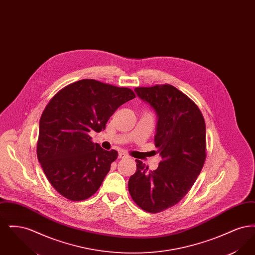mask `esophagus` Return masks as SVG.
<instances>
[{
  "label": "esophagus",
  "mask_w": 255,
  "mask_h": 255,
  "mask_svg": "<svg viewBox=\"0 0 255 255\" xmlns=\"http://www.w3.org/2000/svg\"><path fill=\"white\" fill-rule=\"evenodd\" d=\"M119 158H129V156L127 155V154H125V153H120L119 154Z\"/></svg>",
  "instance_id": "esophagus-1"
}]
</instances>
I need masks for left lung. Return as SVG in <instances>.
Returning <instances> with one entry per match:
<instances>
[{
  "instance_id": "left-lung-1",
  "label": "left lung",
  "mask_w": 255,
  "mask_h": 255,
  "mask_svg": "<svg viewBox=\"0 0 255 255\" xmlns=\"http://www.w3.org/2000/svg\"><path fill=\"white\" fill-rule=\"evenodd\" d=\"M135 94L158 118L155 145L161 161L148 170L135 159L128 189L133 202L150 213L178 204L190 190L206 160V123L194 102L172 85L135 88Z\"/></svg>"
}]
</instances>
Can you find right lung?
Here are the masks:
<instances>
[{
  "mask_svg": "<svg viewBox=\"0 0 255 255\" xmlns=\"http://www.w3.org/2000/svg\"><path fill=\"white\" fill-rule=\"evenodd\" d=\"M133 91L82 79L49 100L39 122L37 157L54 189L72 201L95 194L118 158L94 143L89 133L100 132Z\"/></svg>",
  "mask_w": 255,
  "mask_h": 255,
  "instance_id": "1",
  "label": "right lung"
}]
</instances>
